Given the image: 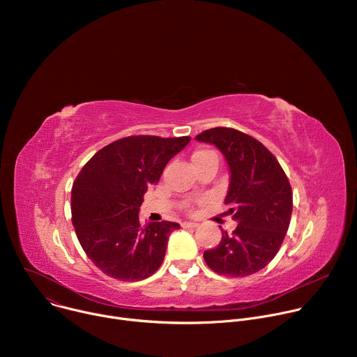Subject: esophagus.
Here are the masks:
<instances>
[{
	"label": "esophagus",
	"instance_id": "esophagus-1",
	"mask_svg": "<svg viewBox=\"0 0 357 357\" xmlns=\"http://www.w3.org/2000/svg\"><path fill=\"white\" fill-rule=\"evenodd\" d=\"M199 225L197 223H192V222H185L182 223V227L183 229H196Z\"/></svg>",
	"mask_w": 357,
	"mask_h": 357
}]
</instances>
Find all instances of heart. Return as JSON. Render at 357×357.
Listing matches in <instances>:
<instances>
[{"instance_id": "b5f03b06", "label": "heart", "mask_w": 357, "mask_h": 357, "mask_svg": "<svg viewBox=\"0 0 357 357\" xmlns=\"http://www.w3.org/2000/svg\"><path fill=\"white\" fill-rule=\"evenodd\" d=\"M211 158L219 160V155H218V152H216V151L209 149V148H200V149H196V151L193 152V154H192V162H193V164L200 162V161H205V160H211ZM186 211H188V212H192L190 205H186Z\"/></svg>"}]
</instances>
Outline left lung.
Wrapping results in <instances>:
<instances>
[{
	"mask_svg": "<svg viewBox=\"0 0 357 357\" xmlns=\"http://www.w3.org/2000/svg\"><path fill=\"white\" fill-rule=\"evenodd\" d=\"M215 144L230 168L226 205L237 220L234 231L222 233L218 247L203 252L209 268L231 278L263 270L275 256L288 231L292 189L277 158L256 138L229 127L196 135Z\"/></svg>",
	"mask_w": 357,
	"mask_h": 357,
	"instance_id": "obj_1",
	"label": "left lung"
}]
</instances>
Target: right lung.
<instances>
[{
  "label": "right lung",
  "mask_w": 357,
  "mask_h": 357,
  "mask_svg": "<svg viewBox=\"0 0 357 357\" xmlns=\"http://www.w3.org/2000/svg\"><path fill=\"white\" fill-rule=\"evenodd\" d=\"M190 137L130 135L97 151L72 186V223L91 263L112 278L139 281L162 264L174 222L141 225L144 193Z\"/></svg>",
  "instance_id": "add662e5"
}]
</instances>
